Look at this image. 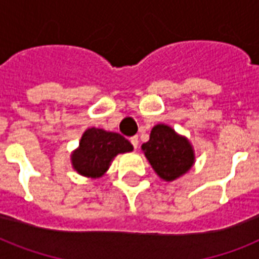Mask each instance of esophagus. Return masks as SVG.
<instances>
[{"label": "esophagus", "mask_w": 259, "mask_h": 259, "mask_svg": "<svg viewBox=\"0 0 259 259\" xmlns=\"http://www.w3.org/2000/svg\"><path fill=\"white\" fill-rule=\"evenodd\" d=\"M130 142H132V145L134 146V149H137V148H138V137H137V136H134V137L130 138Z\"/></svg>", "instance_id": "1"}]
</instances>
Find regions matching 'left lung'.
<instances>
[{"mask_svg": "<svg viewBox=\"0 0 259 259\" xmlns=\"http://www.w3.org/2000/svg\"><path fill=\"white\" fill-rule=\"evenodd\" d=\"M141 150L157 176L168 183L185 175L196 160L188 138L165 123L153 126L149 141L142 144Z\"/></svg>", "mask_w": 259, "mask_h": 259, "instance_id": "1", "label": "left lung"}]
</instances>
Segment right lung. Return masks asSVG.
<instances>
[{"label":"right lung","instance_id":"1","mask_svg":"<svg viewBox=\"0 0 259 259\" xmlns=\"http://www.w3.org/2000/svg\"><path fill=\"white\" fill-rule=\"evenodd\" d=\"M132 150L133 145L119 133L89 127L82 134L78 148L71 153V164L80 176L99 179L109 170L118 154Z\"/></svg>","mask_w":259,"mask_h":259}]
</instances>
